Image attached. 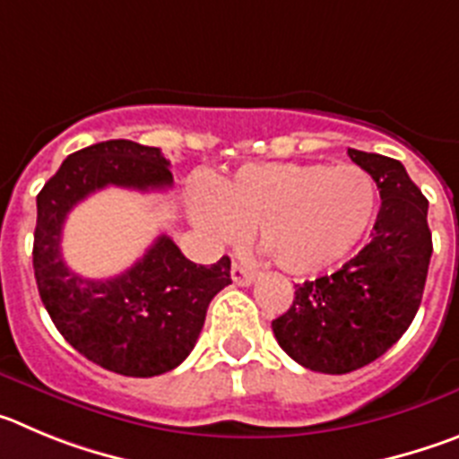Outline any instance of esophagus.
<instances>
[{"instance_id": "1", "label": "esophagus", "mask_w": 459, "mask_h": 459, "mask_svg": "<svg viewBox=\"0 0 459 459\" xmlns=\"http://www.w3.org/2000/svg\"><path fill=\"white\" fill-rule=\"evenodd\" d=\"M230 279H233L235 286H251L254 283V272L249 267L239 265V263H233L230 265Z\"/></svg>"}]
</instances>
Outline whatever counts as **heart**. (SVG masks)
Here are the masks:
<instances>
[{"label": "heart", "instance_id": "obj_1", "mask_svg": "<svg viewBox=\"0 0 459 459\" xmlns=\"http://www.w3.org/2000/svg\"><path fill=\"white\" fill-rule=\"evenodd\" d=\"M194 220L238 242L258 229L260 249L288 274L311 276L354 254L377 212V187L357 164H247L214 194H196Z\"/></svg>", "mask_w": 459, "mask_h": 459}]
</instances>
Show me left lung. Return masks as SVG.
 <instances>
[{"mask_svg": "<svg viewBox=\"0 0 459 459\" xmlns=\"http://www.w3.org/2000/svg\"><path fill=\"white\" fill-rule=\"evenodd\" d=\"M348 155L379 189L373 238L338 272L297 286L292 307L272 320L288 357L327 375L368 366L407 332L432 255L428 199L403 164L354 148Z\"/></svg>", "mask_w": 459, "mask_h": 459, "instance_id": "left-lung-1", "label": "left lung"}]
</instances>
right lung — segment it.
<instances>
[{
  "label": "right lung",
  "mask_w": 459,
  "mask_h": 459,
  "mask_svg": "<svg viewBox=\"0 0 459 459\" xmlns=\"http://www.w3.org/2000/svg\"><path fill=\"white\" fill-rule=\"evenodd\" d=\"M171 164L152 146L111 139L64 160L36 196L34 274L40 299L61 336L89 361L126 377L173 370L194 350L212 297L230 283V258L196 265L160 235L130 270L84 279L61 255L65 217L89 194L117 187H171Z\"/></svg>",
  "instance_id": "right-lung-1"
}]
</instances>
